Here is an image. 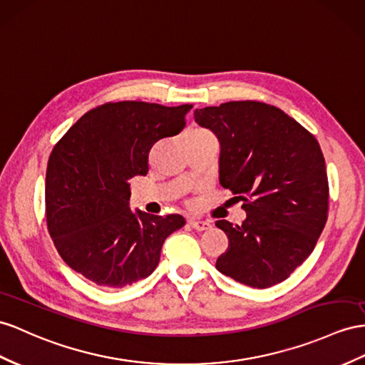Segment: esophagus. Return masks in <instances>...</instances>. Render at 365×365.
I'll use <instances>...</instances> for the list:
<instances>
[{
	"label": "esophagus",
	"mask_w": 365,
	"mask_h": 365,
	"mask_svg": "<svg viewBox=\"0 0 365 365\" xmlns=\"http://www.w3.org/2000/svg\"><path fill=\"white\" fill-rule=\"evenodd\" d=\"M190 227L194 228L195 231H205V230H210L211 228V223L207 222V220H195V219H191L188 220Z\"/></svg>",
	"instance_id": "obj_1"
}]
</instances>
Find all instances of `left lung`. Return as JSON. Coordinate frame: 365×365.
Wrapping results in <instances>:
<instances>
[{
  "label": "left lung",
  "mask_w": 365,
  "mask_h": 365,
  "mask_svg": "<svg viewBox=\"0 0 365 365\" xmlns=\"http://www.w3.org/2000/svg\"><path fill=\"white\" fill-rule=\"evenodd\" d=\"M220 142V185L244 202L242 225L217 220L228 248L216 262L240 284L282 282L312 255L329 216L321 146L284 110L260 101H228L194 110Z\"/></svg>",
  "instance_id": "8db88e82"
}]
</instances>
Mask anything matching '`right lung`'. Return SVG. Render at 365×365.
I'll return each instance as SVG.
<instances>
[{
    "label": "right lung",
    "mask_w": 365,
    "mask_h": 365,
    "mask_svg": "<svg viewBox=\"0 0 365 365\" xmlns=\"http://www.w3.org/2000/svg\"><path fill=\"white\" fill-rule=\"evenodd\" d=\"M191 108L105 103L53 146L46 171V222L73 272L105 288L126 287L154 272L165 239L185 219L134 214L129 179L148 174L151 148L179 134Z\"/></svg>",
    "instance_id": "obj_1"
}]
</instances>
